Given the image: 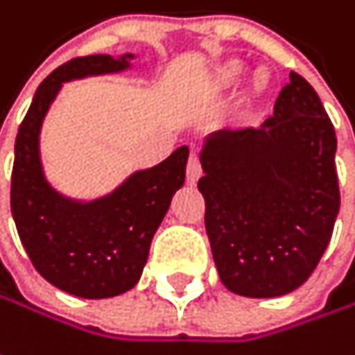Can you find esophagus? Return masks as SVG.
Listing matches in <instances>:
<instances>
[{"label": "esophagus", "mask_w": 355, "mask_h": 355, "mask_svg": "<svg viewBox=\"0 0 355 355\" xmlns=\"http://www.w3.org/2000/svg\"><path fill=\"white\" fill-rule=\"evenodd\" d=\"M203 175V168H201V162H199V156H197V150L193 148L191 150V156H189V164H187V178L189 182H197Z\"/></svg>", "instance_id": "34e87169"}]
</instances>
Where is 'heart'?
Returning a JSON list of instances; mask_svg holds the SVG:
<instances>
[{
  "mask_svg": "<svg viewBox=\"0 0 355 355\" xmlns=\"http://www.w3.org/2000/svg\"><path fill=\"white\" fill-rule=\"evenodd\" d=\"M242 77L243 64H240V62H232V64H227V67H223V69L219 71L217 83H219L221 87H232V85L242 81Z\"/></svg>",
  "mask_w": 355,
  "mask_h": 355,
  "instance_id": "heart-1",
  "label": "heart"
}]
</instances>
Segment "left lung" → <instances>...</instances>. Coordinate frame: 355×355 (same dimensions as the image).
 I'll return each instance as SVG.
<instances>
[{"instance_id": "left-lung-1", "label": "left lung", "mask_w": 355, "mask_h": 355, "mask_svg": "<svg viewBox=\"0 0 355 355\" xmlns=\"http://www.w3.org/2000/svg\"><path fill=\"white\" fill-rule=\"evenodd\" d=\"M338 138L309 83L291 73L258 128L217 130L201 150L205 230L227 291L272 299L317 268L339 213Z\"/></svg>"}]
</instances>
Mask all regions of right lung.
Masks as SVG:
<instances>
[{"label":"right lung","mask_w":355,"mask_h":355,"mask_svg":"<svg viewBox=\"0 0 355 355\" xmlns=\"http://www.w3.org/2000/svg\"><path fill=\"white\" fill-rule=\"evenodd\" d=\"M132 58L134 54H91L52 71L40 83L16 136L12 215L19 240L50 284L81 299H110L138 284L152 238L184 182L187 146L93 201L58 193L44 175L40 130L62 83L121 73L132 67Z\"/></svg>","instance_id":"right-lung-1"}]
</instances>
